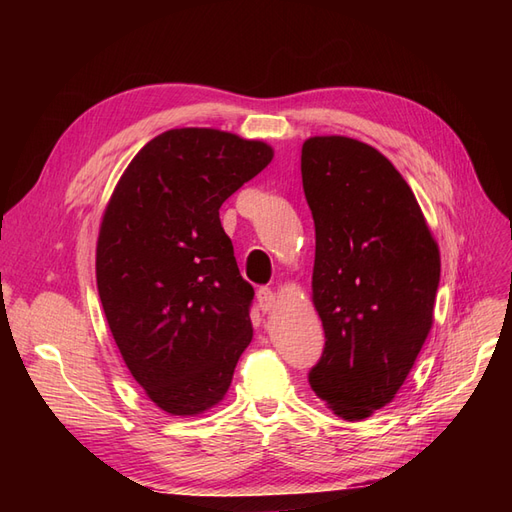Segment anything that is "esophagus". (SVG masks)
Masks as SVG:
<instances>
[{
  "label": "esophagus",
  "mask_w": 512,
  "mask_h": 512,
  "mask_svg": "<svg viewBox=\"0 0 512 512\" xmlns=\"http://www.w3.org/2000/svg\"><path fill=\"white\" fill-rule=\"evenodd\" d=\"M275 292L271 288H260L258 290V305L262 312H271V309L275 307Z\"/></svg>",
  "instance_id": "esophagus-1"
}]
</instances>
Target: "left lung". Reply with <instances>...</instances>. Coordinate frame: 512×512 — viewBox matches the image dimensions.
<instances>
[{"instance_id":"1","label":"left lung","mask_w":512,"mask_h":512,"mask_svg":"<svg viewBox=\"0 0 512 512\" xmlns=\"http://www.w3.org/2000/svg\"><path fill=\"white\" fill-rule=\"evenodd\" d=\"M301 177L327 337L307 378L337 416L361 421L391 404L425 344L440 250L410 185L378 149L348 136L307 138Z\"/></svg>"}]
</instances>
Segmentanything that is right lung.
I'll list each match as a JSON object with an SVG mask.
<instances>
[{"label":"right lung","mask_w":512,"mask_h":512,"mask_svg":"<svg viewBox=\"0 0 512 512\" xmlns=\"http://www.w3.org/2000/svg\"><path fill=\"white\" fill-rule=\"evenodd\" d=\"M273 160L260 141L179 128L149 141L108 200L96 250L104 316L134 380L173 416L220 404L252 342L254 288L220 207Z\"/></svg>","instance_id":"right-lung-1"}]
</instances>
